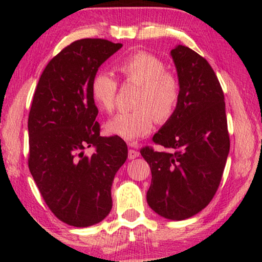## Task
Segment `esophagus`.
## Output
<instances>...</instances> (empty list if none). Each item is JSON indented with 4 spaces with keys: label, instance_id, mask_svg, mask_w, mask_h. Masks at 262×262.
<instances>
[{
    "label": "esophagus",
    "instance_id": "esophagus-1",
    "mask_svg": "<svg viewBox=\"0 0 262 262\" xmlns=\"http://www.w3.org/2000/svg\"><path fill=\"white\" fill-rule=\"evenodd\" d=\"M141 155L139 154L138 150H135V149H130L128 150V159L130 160H134V159H137V157Z\"/></svg>",
    "mask_w": 262,
    "mask_h": 262
}]
</instances>
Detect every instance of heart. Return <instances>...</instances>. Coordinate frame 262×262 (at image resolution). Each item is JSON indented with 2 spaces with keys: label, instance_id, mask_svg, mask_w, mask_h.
Instances as JSON below:
<instances>
[{
  "label": "heart",
  "instance_id": "b5f03b06",
  "mask_svg": "<svg viewBox=\"0 0 262 262\" xmlns=\"http://www.w3.org/2000/svg\"><path fill=\"white\" fill-rule=\"evenodd\" d=\"M125 84L136 85L135 107L131 112H123L106 124L111 135L135 142L148 135L154 121L167 123L180 102L181 88L179 78L166 70V63L149 52L139 51L125 57L117 64ZM92 96L101 111L114 108L118 82L106 71H99L92 81Z\"/></svg>",
  "mask_w": 262,
  "mask_h": 262
}]
</instances>
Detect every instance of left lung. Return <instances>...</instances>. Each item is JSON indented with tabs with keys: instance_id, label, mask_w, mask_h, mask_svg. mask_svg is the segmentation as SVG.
Returning <instances> with one entry per match:
<instances>
[{
	"instance_id": "obj_1",
	"label": "left lung",
	"mask_w": 262,
	"mask_h": 262,
	"mask_svg": "<svg viewBox=\"0 0 262 262\" xmlns=\"http://www.w3.org/2000/svg\"><path fill=\"white\" fill-rule=\"evenodd\" d=\"M180 82L174 116L154 135L164 151L143 146L151 169L149 206L168 220L182 221L202 211L216 194L230 138L224 94L209 62L187 46L171 50Z\"/></svg>"
}]
</instances>
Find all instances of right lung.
Instances as JSON below:
<instances>
[{
  "instance_id": "1",
  "label": "right lung",
  "mask_w": 262,
  "mask_h": 262,
  "mask_svg": "<svg viewBox=\"0 0 262 262\" xmlns=\"http://www.w3.org/2000/svg\"><path fill=\"white\" fill-rule=\"evenodd\" d=\"M123 44L106 39L71 42L48 63L28 116V168L51 212L77 228L101 222L112 209L114 175L127 159L118 136H100L92 81ZM95 149L88 157L84 150Z\"/></svg>"
}]
</instances>
